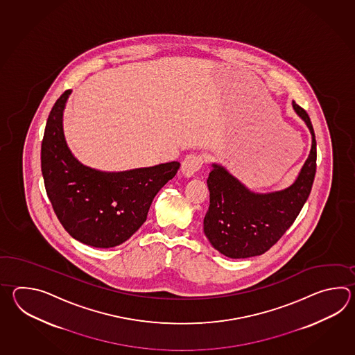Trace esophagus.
Masks as SVG:
<instances>
[{
	"mask_svg": "<svg viewBox=\"0 0 355 355\" xmlns=\"http://www.w3.org/2000/svg\"><path fill=\"white\" fill-rule=\"evenodd\" d=\"M203 157L199 155H189L181 162V173L187 178H191L203 166Z\"/></svg>",
	"mask_w": 355,
	"mask_h": 355,
	"instance_id": "1",
	"label": "esophagus"
}]
</instances>
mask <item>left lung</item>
<instances>
[{"label":"left lung","instance_id":"obj_1","mask_svg":"<svg viewBox=\"0 0 355 355\" xmlns=\"http://www.w3.org/2000/svg\"><path fill=\"white\" fill-rule=\"evenodd\" d=\"M309 127L312 146L295 182L272 193H254L230 174L226 167L211 165L208 176L209 208L204 217V234L211 246L231 259L263 255L293 225L309 199L316 174V139L309 114L292 103Z\"/></svg>","mask_w":355,"mask_h":355}]
</instances>
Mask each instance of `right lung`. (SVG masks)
<instances>
[{
    "label": "right lung",
    "mask_w": 355,
    "mask_h": 355,
    "mask_svg": "<svg viewBox=\"0 0 355 355\" xmlns=\"http://www.w3.org/2000/svg\"><path fill=\"white\" fill-rule=\"evenodd\" d=\"M72 91L55 101L42 142L46 196L62 226L77 241L107 249L127 241L147 219L152 200L174 178L178 161L121 173L85 166L69 151L63 110Z\"/></svg>",
    "instance_id": "obj_1"
}]
</instances>
